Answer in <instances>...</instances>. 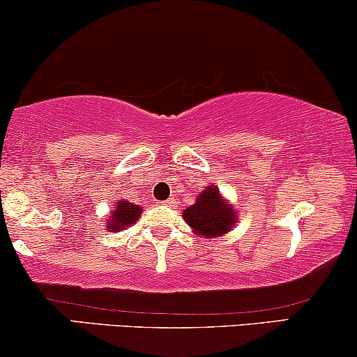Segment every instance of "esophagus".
I'll return each instance as SVG.
<instances>
[{"label":"esophagus","instance_id":"esophagus-1","mask_svg":"<svg viewBox=\"0 0 357 357\" xmlns=\"http://www.w3.org/2000/svg\"><path fill=\"white\" fill-rule=\"evenodd\" d=\"M162 205H165V206H174V199H169V200L162 202Z\"/></svg>","mask_w":357,"mask_h":357}]
</instances>
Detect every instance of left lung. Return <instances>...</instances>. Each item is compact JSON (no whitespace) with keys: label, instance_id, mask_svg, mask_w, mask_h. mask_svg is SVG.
Listing matches in <instances>:
<instances>
[{"label":"left lung","instance_id":"left-lung-1","mask_svg":"<svg viewBox=\"0 0 357 357\" xmlns=\"http://www.w3.org/2000/svg\"><path fill=\"white\" fill-rule=\"evenodd\" d=\"M183 218L199 235L213 238L230 230L236 213L235 208L222 199L217 187H208L200 193L195 204L183 210Z\"/></svg>","mask_w":357,"mask_h":357}]
</instances>
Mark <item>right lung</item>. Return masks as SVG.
Instances as JSON below:
<instances>
[{
	"label": "right lung",
	"instance_id": "1",
	"mask_svg": "<svg viewBox=\"0 0 357 357\" xmlns=\"http://www.w3.org/2000/svg\"><path fill=\"white\" fill-rule=\"evenodd\" d=\"M114 208L116 210L111 213V220L107 223L112 231H119L135 223V220L139 218V213L142 212L139 205H132L130 202H117Z\"/></svg>",
	"mask_w": 357,
	"mask_h": 357
}]
</instances>
